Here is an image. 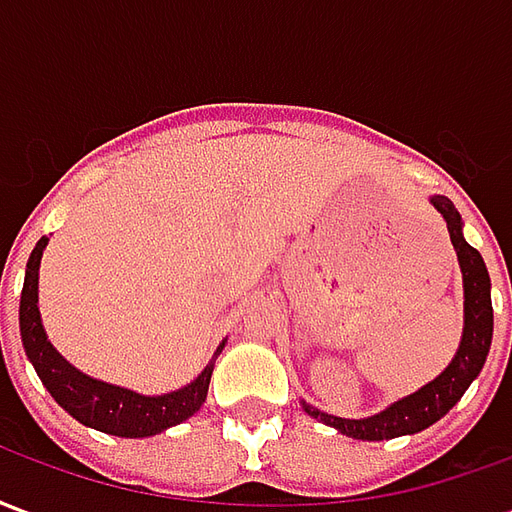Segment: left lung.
<instances>
[{"instance_id": "obj_1", "label": "left lung", "mask_w": 512, "mask_h": 512, "mask_svg": "<svg viewBox=\"0 0 512 512\" xmlns=\"http://www.w3.org/2000/svg\"><path fill=\"white\" fill-rule=\"evenodd\" d=\"M433 208L444 216L447 222V233L455 246L458 255V266L463 274V337L458 345V354L450 365L444 367L439 378H433L430 384L417 389L414 395L400 397L397 403L384 408L381 414L365 419H343L323 414L310 403H301L310 417L321 419L326 425L337 428L343 436L362 441H384L397 439V436H411L419 430L430 428L433 422H439L447 411H450L463 392L469 389L474 378L480 376L485 365V356L491 348V337H494V307H491V277L485 268L483 257L474 246L466 244L463 238V222L461 213L455 211L447 197H430Z\"/></svg>"}]
</instances>
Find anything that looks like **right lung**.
I'll list each match as a JSON object with an SVG mask.
<instances>
[{"instance_id": "obj_1", "label": "right lung", "mask_w": 512, "mask_h": 512, "mask_svg": "<svg viewBox=\"0 0 512 512\" xmlns=\"http://www.w3.org/2000/svg\"><path fill=\"white\" fill-rule=\"evenodd\" d=\"M46 244H49V238H40L35 249H32V255H29L24 290H21V307H18V323H21L24 351H27L29 362L35 367L43 386L51 392V397L87 428L112 433V436H123V439L156 436L161 430L180 425L183 419L197 414L202 403H205V397H208L213 362L183 389H175V392H167V395L147 397L136 395V392L123 389V386L84 376L57 354V348L46 337L38 310V268ZM222 348L224 343L216 348V356H219Z\"/></svg>"}]
</instances>
